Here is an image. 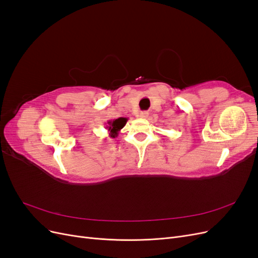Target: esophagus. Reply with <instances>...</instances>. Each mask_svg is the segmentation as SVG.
<instances>
[{
	"label": "esophagus",
	"instance_id": "34e87169",
	"mask_svg": "<svg viewBox=\"0 0 258 258\" xmlns=\"http://www.w3.org/2000/svg\"><path fill=\"white\" fill-rule=\"evenodd\" d=\"M148 116V113L147 112H140V114H139V117H141V118H146V117Z\"/></svg>",
	"mask_w": 258,
	"mask_h": 258
}]
</instances>
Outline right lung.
Here are the masks:
<instances>
[{
  "instance_id": "1",
  "label": "right lung",
  "mask_w": 258,
  "mask_h": 258,
  "mask_svg": "<svg viewBox=\"0 0 258 258\" xmlns=\"http://www.w3.org/2000/svg\"><path fill=\"white\" fill-rule=\"evenodd\" d=\"M127 120L128 118H124V117H119L117 119L108 120L105 126V129H107L108 131V136L113 139L118 137L119 131L124 127V124L127 123Z\"/></svg>"
}]
</instances>
